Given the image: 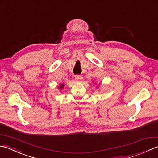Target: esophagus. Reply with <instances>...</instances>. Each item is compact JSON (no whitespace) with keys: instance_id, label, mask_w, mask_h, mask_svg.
Masks as SVG:
<instances>
[{"instance_id":"1","label":"esophagus","mask_w":158,"mask_h":158,"mask_svg":"<svg viewBox=\"0 0 158 158\" xmlns=\"http://www.w3.org/2000/svg\"><path fill=\"white\" fill-rule=\"evenodd\" d=\"M83 79L81 75H76L75 76V80L77 81H81Z\"/></svg>"}]
</instances>
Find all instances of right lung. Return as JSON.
I'll use <instances>...</instances> for the list:
<instances>
[{
  "mask_svg": "<svg viewBox=\"0 0 158 158\" xmlns=\"http://www.w3.org/2000/svg\"><path fill=\"white\" fill-rule=\"evenodd\" d=\"M64 83H62V84H60V85L58 87V89H60V90H61V89H64Z\"/></svg>",
  "mask_w": 158,
  "mask_h": 158,
  "instance_id": "add662e5",
  "label": "right lung"
}]
</instances>
